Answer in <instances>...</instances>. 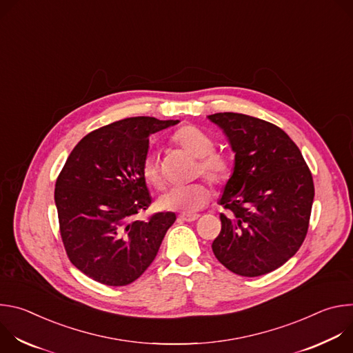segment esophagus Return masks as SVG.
Here are the masks:
<instances>
[{"mask_svg":"<svg viewBox=\"0 0 353 353\" xmlns=\"http://www.w3.org/2000/svg\"><path fill=\"white\" fill-rule=\"evenodd\" d=\"M199 218L198 214H192V215H180L179 221H184V222H194Z\"/></svg>","mask_w":353,"mask_h":353,"instance_id":"1","label":"esophagus"}]
</instances>
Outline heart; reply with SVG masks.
I'll use <instances>...</instances> for the list:
<instances>
[{
  "mask_svg": "<svg viewBox=\"0 0 353 353\" xmlns=\"http://www.w3.org/2000/svg\"><path fill=\"white\" fill-rule=\"evenodd\" d=\"M172 142L183 149L185 154L198 159L196 176L203 174L215 185H225L232 174L230 159L216 152L214 138L195 125H183L172 135ZM141 174L143 181L155 190H163L165 180L158 166L155 155H146L142 161ZM211 190L205 183H194L187 187H179L168 191L158 199V207L163 211H173L190 215L208 204Z\"/></svg>",
  "mask_w": 353,
  "mask_h": 353,
  "instance_id": "obj_1",
  "label": "heart"
}]
</instances>
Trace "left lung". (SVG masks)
Here are the masks:
<instances>
[{
    "label": "left lung",
    "mask_w": 353,
    "mask_h": 353,
    "mask_svg": "<svg viewBox=\"0 0 353 353\" xmlns=\"http://www.w3.org/2000/svg\"><path fill=\"white\" fill-rule=\"evenodd\" d=\"M232 145L234 170L219 204L222 229L212 243L218 261L241 276L283 265L307 234L313 176L289 135L272 123L240 113H215Z\"/></svg>",
    "instance_id": "left-lung-1"
}]
</instances>
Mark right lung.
Masks as SVG:
<instances>
[{
    "label": "right lung",
    "instance_id": "right-lung-1",
    "mask_svg": "<svg viewBox=\"0 0 353 353\" xmlns=\"http://www.w3.org/2000/svg\"><path fill=\"white\" fill-rule=\"evenodd\" d=\"M179 120L130 117L85 135L60 172L54 199L70 261L109 286L138 279L155 260L174 212L145 222L135 215L152 203L141 174L149 135Z\"/></svg>",
    "mask_w": 353,
    "mask_h": 353
}]
</instances>
